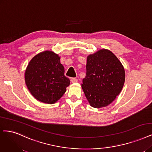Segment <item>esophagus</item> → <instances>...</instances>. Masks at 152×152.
<instances>
[{
    "mask_svg": "<svg viewBox=\"0 0 152 152\" xmlns=\"http://www.w3.org/2000/svg\"><path fill=\"white\" fill-rule=\"evenodd\" d=\"M78 81V79L77 78H72L71 79V82L72 83H75V82H77Z\"/></svg>",
    "mask_w": 152,
    "mask_h": 152,
    "instance_id": "obj_1",
    "label": "esophagus"
}]
</instances>
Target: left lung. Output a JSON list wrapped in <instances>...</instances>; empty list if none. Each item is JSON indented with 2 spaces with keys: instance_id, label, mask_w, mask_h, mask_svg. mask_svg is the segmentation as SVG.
<instances>
[{
  "instance_id": "left-lung-1",
  "label": "left lung",
  "mask_w": 152,
  "mask_h": 152,
  "mask_svg": "<svg viewBox=\"0 0 152 152\" xmlns=\"http://www.w3.org/2000/svg\"><path fill=\"white\" fill-rule=\"evenodd\" d=\"M82 89L91 106L106 107L121 92L125 80L124 68L111 51L101 50L87 56Z\"/></svg>"
}]
</instances>
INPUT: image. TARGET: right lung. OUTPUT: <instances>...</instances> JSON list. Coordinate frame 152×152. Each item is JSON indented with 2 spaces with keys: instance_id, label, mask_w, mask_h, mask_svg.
Instances as JSON below:
<instances>
[{
  "instance_id": "right-lung-1",
  "label": "right lung",
  "mask_w": 152,
  "mask_h": 152,
  "mask_svg": "<svg viewBox=\"0 0 152 152\" xmlns=\"http://www.w3.org/2000/svg\"><path fill=\"white\" fill-rule=\"evenodd\" d=\"M60 58L45 51L31 59L25 72V82L33 96L40 102L54 104L66 92L70 80L64 75Z\"/></svg>"
}]
</instances>
